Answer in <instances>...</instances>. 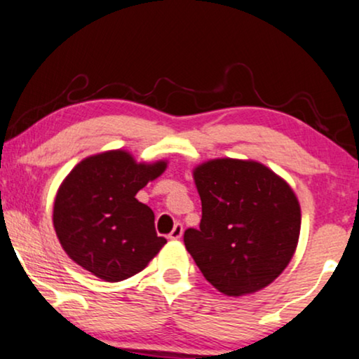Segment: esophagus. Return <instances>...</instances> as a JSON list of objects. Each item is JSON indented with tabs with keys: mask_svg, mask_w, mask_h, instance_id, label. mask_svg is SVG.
Listing matches in <instances>:
<instances>
[{
	"mask_svg": "<svg viewBox=\"0 0 359 359\" xmlns=\"http://www.w3.org/2000/svg\"><path fill=\"white\" fill-rule=\"evenodd\" d=\"M182 233H184V225L177 222V224L174 225V229H172V232L169 233V238L170 240H179L180 237H182Z\"/></svg>",
	"mask_w": 359,
	"mask_h": 359,
	"instance_id": "1",
	"label": "esophagus"
}]
</instances>
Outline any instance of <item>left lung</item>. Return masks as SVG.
<instances>
[{
    "instance_id": "left-lung-1",
    "label": "left lung",
    "mask_w": 359,
    "mask_h": 359,
    "mask_svg": "<svg viewBox=\"0 0 359 359\" xmlns=\"http://www.w3.org/2000/svg\"><path fill=\"white\" fill-rule=\"evenodd\" d=\"M198 230L184 243L208 283L229 297L269 287L297 250L302 210L287 180L257 161L212 158L194 169Z\"/></svg>"
}]
</instances>
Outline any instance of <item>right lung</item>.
I'll use <instances>...</instances> for the list:
<instances>
[{
	"mask_svg": "<svg viewBox=\"0 0 359 359\" xmlns=\"http://www.w3.org/2000/svg\"><path fill=\"white\" fill-rule=\"evenodd\" d=\"M165 169V161L137 162L121 149L81 161L59 185L53 208L54 230L71 260L104 281L146 269L167 240L135 194Z\"/></svg>",
	"mask_w": 359,
	"mask_h": 359,
	"instance_id": "add662e5",
	"label": "right lung"
}]
</instances>
